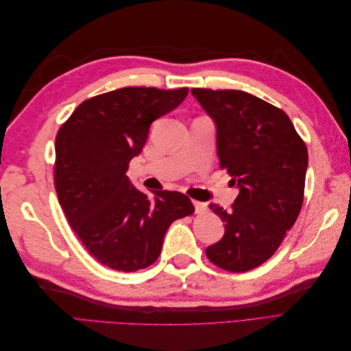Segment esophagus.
I'll return each instance as SVG.
<instances>
[{"instance_id": "esophagus-1", "label": "esophagus", "mask_w": 351, "mask_h": 351, "mask_svg": "<svg viewBox=\"0 0 351 351\" xmlns=\"http://www.w3.org/2000/svg\"><path fill=\"white\" fill-rule=\"evenodd\" d=\"M193 205H195V212L196 214H205L208 206L204 202H199V200H193Z\"/></svg>"}]
</instances>
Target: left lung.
<instances>
[{
    "instance_id": "8db88e82",
    "label": "left lung",
    "mask_w": 351,
    "mask_h": 351,
    "mask_svg": "<svg viewBox=\"0 0 351 351\" xmlns=\"http://www.w3.org/2000/svg\"><path fill=\"white\" fill-rule=\"evenodd\" d=\"M217 125L221 169L240 193L231 210L209 208L226 234L206 247L208 259L230 272H246L277 252L300 214L307 147L282 110L243 90L192 89Z\"/></svg>"
}]
</instances>
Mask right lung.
<instances>
[{
	"mask_svg": "<svg viewBox=\"0 0 351 351\" xmlns=\"http://www.w3.org/2000/svg\"><path fill=\"white\" fill-rule=\"evenodd\" d=\"M189 89L121 88L83 101L56 137L54 184L69 224L105 267L134 272L161 253L168 227L195 212L186 195L130 186L125 171L152 121L177 108Z\"/></svg>",
	"mask_w": 351,
	"mask_h": 351,
	"instance_id": "add662e5",
	"label": "right lung"
}]
</instances>
